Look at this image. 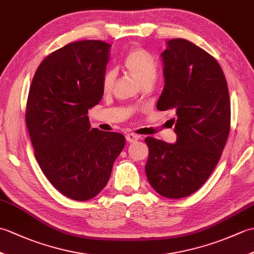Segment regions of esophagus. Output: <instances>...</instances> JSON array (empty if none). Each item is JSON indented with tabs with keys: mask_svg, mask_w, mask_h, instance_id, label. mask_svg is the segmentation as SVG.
<instances>
[{
	"mask_svg": "<svg viewBox=\"0 0 254 254\" xmlns=\"http://www.w3.org/2000/svg\"><path fill=\"white\" fill-rule=\"evenodd\" d=\"M126 138H127V142L133 143V142H136V141H138V139H139V136H138V135H136V134L128 133V134H127V135H126Z\"/></svg>",
	"mask_w": 254,
	"mask_h": 254,
	"instance_id": "1",
	"label": "esophagus"
}]
</instances>
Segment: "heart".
Wrapping results in <instances>:
<instances>
[{
    "label": "heart",
    "instance_id": "1",
    "mask_svg": "<svg viewBox=\"0 0 254 254\" xmlns=\"http://www.w3.org/2000/svg\"><path fill=\"white\" fill-rule=\"evenodd\" d=\"M123 66L142 86L152 85L157 77V62L150 53L142 48H134L128 52L123 61ZM115 82L116 72L109 69L102 77V90L109 93L112 90Z\"/></svg>",
    "mask_w": 254,
    "mask_h": 254
}]
</instances>
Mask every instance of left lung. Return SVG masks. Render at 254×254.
I'll return each instance as SVG.
<instances>
[{"label":"left lung","mask_w":254,"mask_h":254,"mask_svg":"<svg viewBox=\"0 0 254 254\" xmlns=\"http://www.w3.org/2000/svg\"><path fill=\"white\" fill-rule=\"evenodd\" d=\"M165 86L157 109H174L177 141L146 137L145 171L160 195L181 198L201 188L222 156L230 130V99L222 67L186 39L167 41L160 55Z\"/></svg>","instance_id":"1"}]
</instances>
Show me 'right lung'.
<instances>
[{"label": "right lung", "mask_w": 254, "mask_h": 254, "mask_svg": "<svg viewBox=\"0 0 254 254\" xmlns=\"http://www.w3.org/2000/svg\"><path fill=\"white\" fill-rule=\"evenodd\" d=\"M110 45L82 40L48 56L27 99L26 124L36 159L51 185L75 201L101 192L126 145L120 133L90 128L88 109L104 95Z\"/></svg>", "instance_id": "add662e5"}]
</instances>
